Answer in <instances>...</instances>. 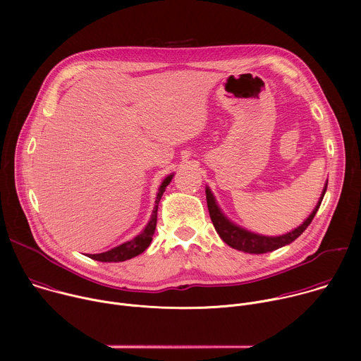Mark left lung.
<instances>
[{"label": "left lung", "instance_id": "left-lung-1", "mask_svg": "<svg viewBox=\"0 0 361 361\" xmlns=\"http://www.w3.org/2000/svg\"><path fill=\"white\" fill-rule=\"evenodd\" d=\"M326 190H327V184L324 185V190L322 192V197L319 200V204L316 205V209L313 210V213L310 216L305 219V221L302 224H300L293 231L283 234V235H277V237L255 234V233H251V231L241 228L240 226L231 223L220 210V207L217 205V201L209 187L205 188V198H207V207H209V213H210L212 221L214 224V228L226 244H228L230 247H233L238 251H244V252H250V254H263V252L274 251L280 247H284V245L293 243L297 237H300L302 234V231L313 221V219L320 207V204L323 201Z\"/></svg>", "mask_w": 361, "mask_h": 361}]
</instances>
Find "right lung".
<instances>
[{"instance_id": "right-lung-1", "label": "right lung", "mask_w": 361, "mask_h": 361, "mask_svg": "<svg viewBox=\"0 0 361 361\" xmlns=\"http://www.w3.org/2000/svg\"><path fill=\"white\" fill-rule=\"evenodd\" d=\"M173 178V174L166 177V180L161 183L159 192H157V198H156V205H154V210L151 214V219L148 221V224L145 226V228L135 235L133 240L126 241L124 244L114 247L106 252H99V254H88L87 257L97 262H102V263H118V262H126L133 259V257L141 254L151 243L152 240V234L156 231V226H157V210H159V202L163 197V192L166 191V187L170 184Z\"/></svg>"}]
</instances>
